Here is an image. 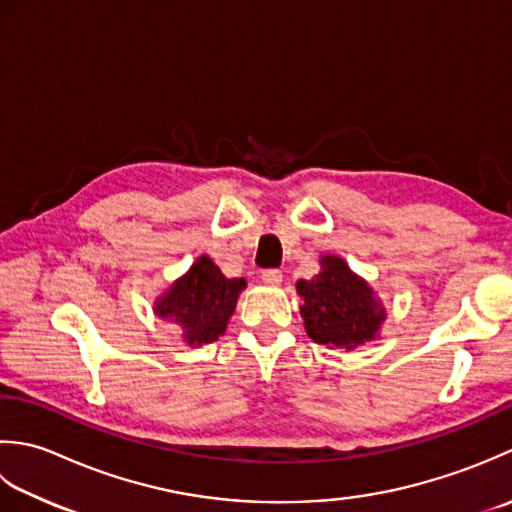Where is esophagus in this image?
I'll return each instance as SVG.
<instances>
[{
	"instance_id": "34e87169",
	"label": "esophagus",
	"mask_w": 512,
	"mask_h": 512,
	"mask_svg": "<svg viewBox=\"0 0 512 512\" xmlns=\"http://www.w3.org/2000/svg\"><path fill=\"white\" fill-rule=\"evenodd\" d=\"M260 278H263L265 285L276 287V285L283 283V271H280V269H265L263 276H260Z\"/></svg>"
}]
</instances>
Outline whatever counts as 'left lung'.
I'll use <instances>...</instances> for the list:
<instances>
[{
    "label": "left lung",
    "mask_w": 512,
    "mask_h": 512,
    "mask_svg": "<svg viewBox=\"0 0 512 512\" xmlns=\"http://www.w3.org/2000/svg\"><path fill=\"white\" fill-rule=\"evenodd\" d=\"M298 296L305 300L300 316L307 336L327 347L356 349L378 336L387 309L375 298L364 278L353 274L340 256H322L320 274L298 280Z\"/></svg>",
    "instance_id": "obj_1"
}]
</instances>
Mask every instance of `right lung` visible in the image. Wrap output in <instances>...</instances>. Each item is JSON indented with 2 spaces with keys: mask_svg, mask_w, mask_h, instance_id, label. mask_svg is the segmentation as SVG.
<instances>
[{
  "mask_svg": "<svg viewBox=\"0 0 512 512\" xmlns=\"http://www.w3.org/2000/svg\"><path fill=\"white\" fill-rule=\"evenodd\" d=\"M245 287V278H225L210 256H201L156 300L154 311L179 325L190 347H201L223 336Z\"/></svg>",
  "mask_w": 512,
  "mask_h": 512,
  "instance_id": "1",
  "label": "right lung"
}]
</instances>
